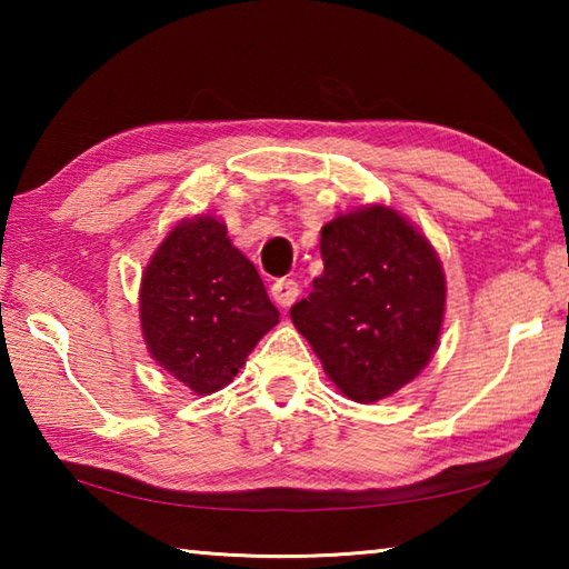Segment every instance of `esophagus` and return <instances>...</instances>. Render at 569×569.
Wrapping results in <instances>:
<instances>
[{
    "instance_id": "34e87169",
    "label": "esophagus",
    "mask_w": 569,
    "mask_h": 569,
    "mask_svg": "<svg viewBox=\"0 0 569 569\" xmlns=\"http://www.w3.org/2000/svg\"><path fill=\"white\" fill-rule=\"evenodd\" d=\"M298 291H301V288H298V283L293 281V278H278V281L271 286L273 301L278 306H283V308H288V306L296 301Z\"/></svg>"
}]
</instances>
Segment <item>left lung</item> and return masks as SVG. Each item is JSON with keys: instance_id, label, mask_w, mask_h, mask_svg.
<instances>
[{"instance_id": "8db88e82", "label": "left lung", "mask_w": 569, "mask_h": 569, "mask_svg": "<svg viewBox=\"0 0 569 569\" xmlns=\"http://www.w3.org/2000/svg\"><path fill=\"white\" fill-rule=\"evenodd\" d=\"M323 273L291 319L329 379L361 403L389 397L427 366L445 319L441 263L409 220L371 206L321 228Z\"/></svg>"}]
</instances>
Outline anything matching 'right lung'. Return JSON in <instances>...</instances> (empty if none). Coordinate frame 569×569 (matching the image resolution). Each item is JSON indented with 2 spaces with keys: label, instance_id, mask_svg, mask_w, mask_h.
<instances>
[{
  "label": "right lung",
  "instance_id": "obj_1",
  "mask_svg": "<svg viewBox=\"0 0 569 569\" xmlns=\"http://www.w3.org/2000/svg\"><path fill=\"white\" fill-rule=\"evenodd\" d=\"M140 321L162 369L196 393H213L278 323V308L226 226L198 216L170 230L142 273Z\"/></svg>",
  "mask_w": 569,
  "mask_h": 569
}]
</instances>
